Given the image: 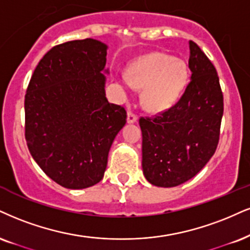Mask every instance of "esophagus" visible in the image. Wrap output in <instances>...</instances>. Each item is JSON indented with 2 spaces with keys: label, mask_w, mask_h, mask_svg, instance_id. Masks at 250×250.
Instances as JSON below:
<instances>
[{
  "label": "esophagus",
  "mask_w": 250,
  "mask_h": 250,
  "mask_svg": "<svg viewBox=\"0 0 250 250\" xmlns=\"http://www.w3.org/2000/svg\"><path fill=\"white\" fill-rule=\"evenodd\" d=\"M138 120V117L137 115H134L132 111H128L127 112V123H130V124H133V123H135Z\"/></svg>",
  "instance_id": "34e87169"
}]
</instances>
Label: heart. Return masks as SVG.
Segmentation results:
<instances>
[{
	"instance_id": "heart-1",
	"label": "heart",
	"mask_w": 250,
	"mask_h": 250,
	"mask_svg": "<svg viewBox=\"0 0 250 250\" xmlns=\"http://www.w3.org/2000/svg\"><path fill=\"white\" fill-rule=\"evenodd\" d=\"M128 79L122 78L124 90L131 87L144 89L141 103L150 112L168 109L180 97L188 81L183 61L163 53H150L134 61L128 69Z\"/></svg>"
}]
</instances>
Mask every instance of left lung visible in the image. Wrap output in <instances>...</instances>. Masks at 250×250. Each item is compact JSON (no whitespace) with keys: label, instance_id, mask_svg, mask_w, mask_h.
Listing matches in <instances>:
<instances>
[{"label":"left lung","instance_id":"1","mask_svg":"<svg viewBox=\"0 0 250 250\" xmlns=\"http://www.w3.org/2000/svg\"><path fill=\"white\" fill-rule=\"evenodd\" d=\"M191 80L175 105L158 116L141 117L143 170L156 187H177L196 176L219 143L224 97L213 63L189 42Z\"/></svg>","mask_w":250,"mask_h":250}]
</instances>
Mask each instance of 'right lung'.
<instances>
[{"label": "right lung", "mask_w": 250, "mask_h": 250, "mask_svg": "<svg viewBox=\"0 0 250 250\" xmlns=\"http://www.w3.org/2000/svg\"><path fill=\"white\" fill-rule=\"evenodd\" d=\"M106 50L91 38L54 46L26 89L27 147L42 170L67 189L103 178L111 145L126 123V110L105 96Z\"/></svg>", "instance_id": "add662e5"}]
</instances>
